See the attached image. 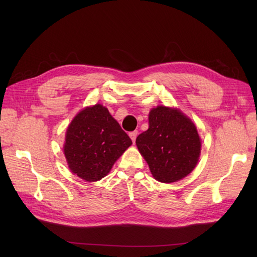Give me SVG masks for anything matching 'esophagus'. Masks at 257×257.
I'll return each instance as SVG.
<instances>
[{
    "instance_id": "34e87169",
    "label": "esophagus",
    "mask_w": 257,
    "mask_h": 257,
    "mask_svg": "<svg viewBox=\"0 0 257 257\" xmlns=\"http://www.w3.org/2000/svg\"><path fill=\"white\" fill-rule=\"evenodd\" d=\"M137 135H138V133H137V131H134V132H131V133H130V137H131V139H132V142H133V143H135V141H136V137H137Z\"/></svg>"
}]
</instances>
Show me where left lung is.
<instances>
[{
    "mask_svg": "<svg viewBox=\"0 0 257 257\" xmlns=\"http://www.w3.org/2000/svg\"><path fill=\"white\" fill-rule=\"evenodd\" d=\"M149 127L136 138L137 149L155 180L173 183L196 167L201 150L197 127L179 108L159 105L148 116Z\"/></svg>",
    "mask_w": 257,
    "mask_h": 257,
    "instance_id": "1",
    "label": "left lung"
}]
</instances>
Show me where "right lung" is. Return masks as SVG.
<instances>
[{
    "label": "right lung",
    "mask_w": 257,
    "mask_h": 257,
    "mask_svg": "<svg viewBox=\"0 0 257 257\" xmlns=\"http://www.w3.org/2000/svg\"><path fill=\"white\" fill-rule=\"evenodd\" d=\"M132 141L102 104L84 107L68 124L63 153L71 172L87 182L109 174Z\"/></svg>",
    "instance_id": "obj_1"
}]
</instances>
